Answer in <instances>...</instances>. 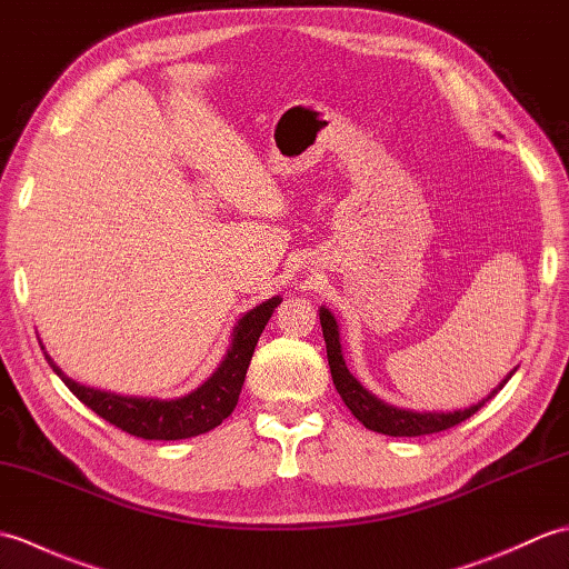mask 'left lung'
<instances>
[{
  "label": "left lung",
  "instance_id": "obj_1",
  "mask_svg": "<svg viewBox=\"0 0 569 569\" xmlns=\"http://www.w3.org/2000/svg\"><path fill=\"white\" fill-rule=\"evenodd\" d=\"M320 325H322V337L325 345H328V361H330V373L335 381L337 393L342 396L345 406L352 410V416L361 422V426L381 432V435H393V438H416V435H430V432H440L447 428H455L459 422L467 420L469 416H475L477 410L485 406V401L503 389V383L513 377V371L506 377L499 389H493L485 401L465 408V410H455V413H416V410H403L389 406L381 398L367 391L352 373H349L345 359H342V345H340V328H337V320L328 308H320Z\"/></svg>",
  "mask_w": 569,
  "mask_h": 569
}]
</instances>
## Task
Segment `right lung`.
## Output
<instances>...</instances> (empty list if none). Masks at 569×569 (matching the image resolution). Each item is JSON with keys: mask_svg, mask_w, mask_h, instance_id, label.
Here are the masks:
<instances>
[{"mask_svg": "<svg viewBox=\"0 0 569 569\" xmlns=\"http://www.w3.org/2000/svg\"><path fill=\"white\" fill-rule=\"evenodd\" d=\"M281 303V298L273 296L263 300L261 306L249 310L244 318L237 322L232 332V345H229L222 365L217 367L212 377L204 381L200 389L173 401H159V398H137V396H119L112 391H100L92 386H82L66 377V371L56 367V361L46 355L48 365L60 377L68 389L76 393L80 401L92 408L94 413L112 422L119 430L137 435L143 440H186L196 435L208 432L220 426V422L232 413L249 361L257 347L266 322L273 316V310ZM46 349V347H41Z\"/></svg>", "mask_w": 569, "mask_h": 569, "instance_id": "obj_1", "label": "right lung"}]
</instances>
